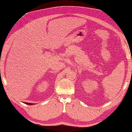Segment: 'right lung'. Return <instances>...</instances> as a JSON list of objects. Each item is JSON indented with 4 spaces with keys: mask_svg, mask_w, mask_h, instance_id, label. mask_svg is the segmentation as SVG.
<instances>
[{
    "mask_svg": "<svg viewBox=\"0 0 132 132\" xmlns=\"http://www.w3.org/2000/svg\"><path fill=\"white\" fill-rule=\"evenodd\" d=\"M25 103L26 104H28V105H34L35 104H33V103Z\"/></svg>",
    "mask_w": 132,
    "mask_h": 132,
    "instance_id": "1",
    "label": "right lung"
}]
</instances>
